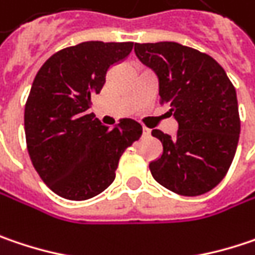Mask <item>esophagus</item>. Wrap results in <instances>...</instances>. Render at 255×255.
<instances>
[{"mask_svg":"<svg viewBox=\"0 0 255 255\" xmlns=\"http://www.w3.org/2000/svg\"><path fill=\"white\" fill-rule=\"evenodd\" d=\"M142 135H143V136H149V135H151V130H149L148 128H143V129H142Z\"/></svg>","mask_w":255,"mask_h":255,"instance_id":"obj_1","label":"esophagus"}]
</instances>
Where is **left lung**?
Returning <instances> with one entry per match:
<instances>
[{
    "instance_id": "8db88e82",
    "label": "left lung",
    "mask_w": 255,
    "mask_h": 255,
    "mask_svg": "<svg viewBox=\"0 0 255 255\" xmlns=\"http://www.w3.org/2000/svg\"><path fill=\"white\" fill-rule=\"evenodd\" d=\"M139 61L158 77L159 103L178 122L175 136L159 129L152 136L162 155L149 164L155 180L181 196L216 187L237 152L241 122L237 91L212 56L175 42L135 43Z\"/></svg>"
}]
</instances>
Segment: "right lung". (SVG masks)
Listing matches in <instances>:
<instances>
[{"instance_id": "obj_1", "label": "right lung", "mask_w": 255, "mask_h": 255, "mask_svg": "<svg viewBox=\"0 0 255 255\" xmlns=\"http://www.w3.org/2000/svg\"><path fill=\"white\" fill-rule=\"evenodd\" d=\"M132 47V42L65 47L34 77L24 109L27 151L46 186L64 199L87 200L106 190L122 154L142 135V126L132 119L110 129L88 112L109 68Z\"/></svg>"}]
</instances>
